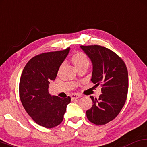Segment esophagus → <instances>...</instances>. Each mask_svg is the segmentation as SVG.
I'll use <instances>...</instances> for the list:
<instances>
[{"label":"esophagus","instance_id":"34e87169","mask_svg":"<svg viewBox=\"0 0 147 147\" xmlns=\"http://www.w3.org/2000/svg\"><path fill=\"white\" fill-rule=\"evenodd\" d=\"M80 97H82L81 95L78 94H72L71 95V100H75V99H78V98H80Z\"/></svg>","mask_w":147,"mask_h":147}]
</instances>
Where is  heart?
<instances>
[{
	"label": "heart",
	"instance_id": "heart-1",
	"mask_svg": "<svg viewBox=\"0 0 147 147\" xmlns=\"http://www.w3.org/2000/svg\"><path fill=\"white\" fill-rule=\"evenodd\" d=\"M71 61L75 66L76 69L84 66L89 65V59L86 55L82 52L76 53L71 57Z\"/></svg>",
	"mask_w": 147,
	"mask_h": 147
}]
</instances>
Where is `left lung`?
Returning a JSON list of instances; mask_svg holds the SVG:
<instances>
[{"instance_id":"left-lung-1","label":"left lung","mask_w":147,"mask_h":147,"mask_svg":"<svg viewBox=\"0 0 147 147\" xmlns=\"http://www.w3.org/2000/svg\"><path fill=\"white\" fill-rule=\"evenodd\" d=\"M92 65L91 81L100 84L102 94L90 96L93 105L86 111L90 122L104 125L117 117L124 105L128 90V74L124 62L113 51L98 45L80 46ZM95 85V86H96Z\"/></svg>"}]
</instances>
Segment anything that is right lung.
I'll list each match as a JSON object with an SVG mask.
<instances>
[{"label": "right lung", "instance_id": "1", "mask_svg": "<svg viewBox=\"0 0 147 147\" xmlns=\"http://www.w3.org/2000/svg\"><path fill=\"white\" fill-rule=\"evenodd\" d=\"M70 51L46 53L32 58L21 76L20 96L24 107L36 123L47 128L57 126L62 122L71 98L51 96L49 84L55 80L61 65Z\"/></svg>", "mask_w": 147, "mask_h": 147}]
</instances>
